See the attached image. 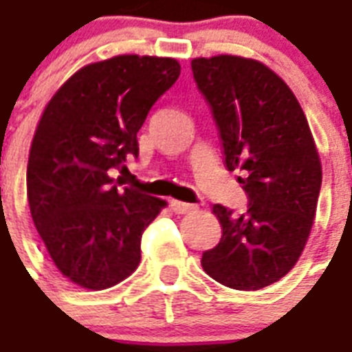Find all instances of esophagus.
<instances>
[{
    "instance_id": "34e87169",
    "label": "esophagus",
    "mask_w": 352,
    "mask_h": 352,
    "mask_svg": "<svg viewBox=\"0 0 352 352\" xmlns=\"http://www.w3.org/2000/svg\"><path fill=\"white\" fill-rule=\"evenodd\" d=\"M170 209H173L176 214H185V213H190V211H195L196 206H192V204H187V201L170 200Z\"/></svg>"
}]
</instances>
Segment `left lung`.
Masks as SVG:
<instances>
[{
    "instance_id": "left-lung-1",
    "label": "left lung",
    "mask_w": 352,
    "mask_h": 352,
    "mask_svg": "<svg viewBox=\"0 0 352 352\" xmlns=\"http://www.w3.org/2000/svg\"><path fill=\"white\" fill-rule=\"evenodd\" d=\"M211 106L226 167L241 168L246 213L214 204L222 239L201 255L207 275L235 290H261L294 268L314 224L321 163L296 95L252 58L220 54L190 62Z\"/></svg>"
}]
</instances>
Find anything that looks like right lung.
Listing matches in <instances>:
<instances>
[{
  "mask_svg": "<svg viewBox=\"0 0 352 352\" xmlns=\"http://www.w3.org/2000/svg\"><path fill=\"white\" fill-rule=\"evenodd\" d=\"M179 77L174 58L121 54L89 64L49 100L27 165L32 222L60 274L89 290L126 279L165 201L122 187L138 132Z\"/></svg>",
  "mask_w": 352,
  "mask_h": 352,
  "instance_id": "obj_1",
  "label": "right lung"
}]
</instances>
